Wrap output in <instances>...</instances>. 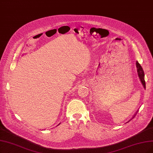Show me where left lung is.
<instances>
[{
    "label": "left lung",
    "mask_w": 153,
    "mask_h": 153,
    "mask_svg": "<svg viewBox=\"0 0 153 153\" xmlns=\"http://www.w3.org/2000/svg\"><path fill=\"white\" fill-rule=\"evenodd\" d=\"M136 67H137V74H138V76L139 77V79H140L141 83H142L144 88L146 89V82H145V80H144V71L142 67H141V65L139 64V62L137 61L136 62ZM136 114H137V112L135 113V114L132 117V118L135 117V115H136ZM132 118H131V120H132Z\"/></svg>",
    "instance_id": "obj_1"
}]
</instances>
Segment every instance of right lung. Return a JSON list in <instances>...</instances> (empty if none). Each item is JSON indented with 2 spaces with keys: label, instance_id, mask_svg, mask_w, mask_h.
I'll return each instance as SVG.
<instances>
[{
  "label": "right lung",
  "instance_id": "right-lung-1",
  "mask_svg": "<svg viewBox=\"0 0 153 153\" xmlns=\"http://www.w3.org/2000/svg\"><path fill=\"white\" fill-rule=\"evenodd\" d=\"M59 124H60V123H59ZM59 125H58V126H59Z\"/></svg>",
  "mask_w": 153,
  "mask_h": 153
}]
</instances>
